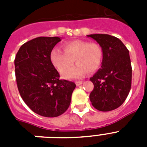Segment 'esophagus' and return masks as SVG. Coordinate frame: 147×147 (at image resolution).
Segmentation results:
<instances>
[{
	"mask_svg": "<svg viewBox=\"0 0 147 147\" xmlns=\"http://www.w3.org/2000/svg\"><path fill=\"white\" fill-rule=\"evenodd\" d=\"M83 83V82L82 81H78V82H76V85H82V84Z\"/></svg>",
	"mask_w": 147,
	"mask_h": 147,
	"instance_id": "esophagus-1",
	"label": "esophagus"
}]
</instances>
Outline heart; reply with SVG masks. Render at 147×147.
<instances>
[{
	"label": "heart",
	"instance_id": "heart-1",
	"mask_svg": "<svg viewBox=\"0 0 147 147\" xmlns=\"http://www.w3.org/2000/svg\"><path fill=\"white\" fill-rule=\"evenodd\" d=\"M62 47L65 52L56 48L51 51L50 61L60 73L65 71L62 73L63 78H81L87 71L92 73L100 68L103 59V50L96 42L76 40L65 42ZM74 60L77 64L69 69Z\"/></svg>",
	"mask_w": 147,
	"mask_h": 147
}]
</instances>
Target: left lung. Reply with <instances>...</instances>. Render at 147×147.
<instances>
[{
  "label": "left lung",
  "instance_id": "obj_1",
  "mask_svg": "<svg viewBox=\"0 0 147 147\" xmlns=\"http://www.w3.org/2000/svg\"><path fill=\"white\" fill-rule=\"evenodd\" d=\"M88 36L96 40L103 50L100 69L90 78L94 84L90 100L98 111H110L120 107L130 92L132 67L129 50L113 36L91 34Z\"/></svg>",
  "mask_w": 147,
  "mask_h": 147
}]
</instances>
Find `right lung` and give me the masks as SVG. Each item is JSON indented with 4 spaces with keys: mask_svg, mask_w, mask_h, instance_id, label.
<instances>
[{
    "mask_svg": "<svg viewBox=\"0 0 147 147\" xmlns=\"http://www.w3.org/2000/svg\"><path fill=\"white\" fill-rule=\"evenodd\" d=\"M59 37L40 36L25 42L15 57V76L20 94L33 112L55 117L66 111L76 88L72 82L59 79L50 61V53Z\"/></svg>",
    "mask_w": 147,
    "mask_h": 147,
    "instance_id": "add662e5",
    "label": "right lung"
}]
</instances>
